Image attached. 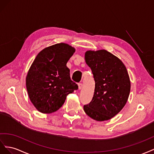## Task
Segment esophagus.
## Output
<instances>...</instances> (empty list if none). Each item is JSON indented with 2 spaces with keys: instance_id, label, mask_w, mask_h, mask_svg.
<instances>
[{
  "instance_id": "34e87169",
  "label": "esophagus",
  "mask_w": 154,
  "mask_h": 154,
  "mask_svg": "<svg viewBox=\"0 0 154 154\" xmlns=\"http://www.w3.org/2000/svg\"><path fill=\"white\" fill-rule=\"evenodd\" d=\"M78 86H79V90H81L82 88V83H79Z\"/></svg>"
}]
</instances>
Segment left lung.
Segmentation results:
<instances>
[{
  "label": "left lung",
  "instance_id": "obj_1",
  "mask_svg": "<svg viewBox=\"0 0 154 154\" xmlns=\"http://www.w3.org/2000/svg\"><path fill=\"white\" fill-rule=\"evenodd\" d=\"M86 64L95 81L94 97L84 105L88 116L97 121L110 119L126 104L130 91V81L124 64L106 50L88 51Z\"/></svg>",
  "mask_w": 154,
  "mask_h": 154
}]
</instances>
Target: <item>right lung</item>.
<instances>
[{"label":"right lung","instance_id":"obj_1","mask_svg":"<svg viewBox=\"0 0 154 154\" xmlns=\"http://www.w3.org/2000/svg\"><path fill=\"white\" fill-rule=\"evenodd\" d=\"M74 52L67 44H56L42 50L35 59L26 82L30 100L39 112L51 113L58 110L66 96L78 89L66 66Z\"/></svg>","mask_w":154,"mask_h":154}]
</instances>
